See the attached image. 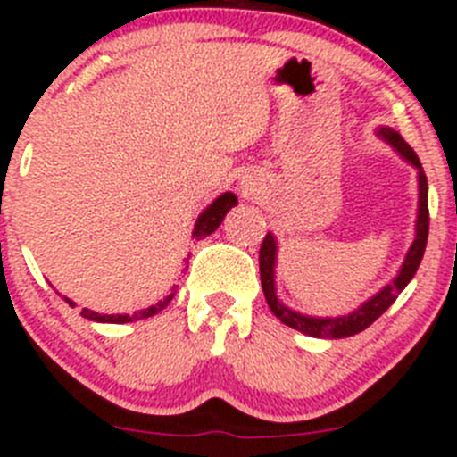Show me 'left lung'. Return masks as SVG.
<instances>
[{
    "label": "left lung",
    "mask_w": 457,
    "mask_h": 457,
    "mask_svg": "<svg viewBox=\"0 0 457 457\" xmlns=\"http://www.w3.org/2000/svg\"><path fill=\"white\" fill-rule=\"evenodd\" d=\"M378 135L382 137L389 145H394L400 152L404 161L413 165L418 170V219H416V238H413L411 247H409L407 258H404L403 267H400L398 276L391 280L389 285L380 289L376 296H371L370 301L362 303L358 310L349 312L345 316L336 318H316V316H305L298 314V312L289 310L287 305L278 301L276 296V283H274V267H276V238L271 237V232H267V237L262 238L261 252H258V262H261V285L262 292H265V301L270 305V310L274 312V316L280 322H285L292 329L303 331L307 336H314V338H347V336L361 334L373 320H378L398 298V294L403 292L409 285V280L416 276L418 267H420L422 256H425L427 238H428V196H427V174L422 170L420 159L413 152V147L409 145L403 137L398 135L391 128H378Z\"/></svg>",
    "instance_id": "8db88e82"
}]
</instances>
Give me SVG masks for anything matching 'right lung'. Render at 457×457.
<instances>
[{
  "mask_svg": "<svg viewBox=\"0 0 457 457\" xmlns=\"http://www.w3.org/2000/svg\"><path fill=\"white\" fill-rule=\"evenodd\" d=\"M237 196L232 195V192H225V195H220L219 199L212 203L210 207H205L203 210V214L199 216V220H196L195 225V232H192V238H196V241H201V238L210 237L212 232H214L216 228H219L220 223H223L225 214H228L229 210H232L234 205H237ZM190 258V256H187ZM186 258V261H187ZM174 298V294H170V296H165L163 301L156 303V305L147 307V310H141V312H135V314H96V312H90V310H81V316L87 318V320H96V322H117V325H121V322H132V320H143V318H150L154 314H159L161 310H163L165 305H168L170 301ZM68 301V298H66ZM71 305H75L72 301H68Z\"/></svg>",
  "mask_w": 457,
  "mask_h": 457,
  "instance_id": "obj_1",
  "label": "right lung"
}]
</instances>
